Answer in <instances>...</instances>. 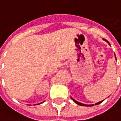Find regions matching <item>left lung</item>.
Instances as JSON below:
<instances>
[{"label":"left lung","mask_w":121,"mask_h":121,"mask_svg":"<svg viewBox=\"0 0 121 121\" xmlns=\"http://www.w3.org/2000/svg\"><path fill=\"white\" fill-rule=\"evenodd\" d=\"M72 99L73 100V101L75 103H76L77 104H78V105H80V106H94V104H92V105H86V104H82V103H80V102H77L76 100H74L73 98H72ZM102 101H103V100H102ZM102 101H100V102H98V103H96L95 105H98V104H100Z\"/></svg>","instance_id":"8db88e82"}]
</instances>
